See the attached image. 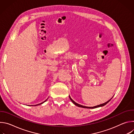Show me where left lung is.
I'll use <instances>...</instances> for the list:
<instances>
[{"label":"left lung","mask_w":134,"mask_h":134,"mask_svg":"<svg viewBox=\"0 0 134 134\" xmlns=\"http://www.w3.org/2000/svg\"><path fill=\"white\" fill-rule=\"evenodd\" d=\"M69 98H70V100L71 101V102L75 104V105H76V106H77V107H81V108H88V109H94V108H99V107H103V106H104V105H105V104H107L111 100V99L112 98H111V99H110L109 101H108L107 102H105V103H103V104H100V105H96V106H94V107H86V106H84V105H81V104H78V103H77L76 102H75L74 100H72V99L70 98V97L69 96Z\"/></svg>","instance_id":"obj_1"}]
</instances>
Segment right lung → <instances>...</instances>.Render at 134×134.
I'll return each instance as SVG.
<instances>
[{
	"label": "right lung",
	"instance_id": "obj_1",
	"mask_svg": "<svg viewBox=\"0 0 134 134\" xmlns=\"http://www.w3.org/2000/svg\"><path fill=\"white\" fill-rule=\"evenodd\" d=\"M47 100H45V101H44V102H42V103H40V104H36V105H39V104H42V103H44V102H46V101H47ZM34 106H35V105H34Z\"/></svg>",
	"mask_w": 134,
	"mask_h": 134
}]
</instances>
